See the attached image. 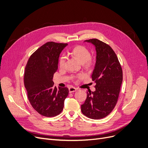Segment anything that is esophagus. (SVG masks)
I'll list each match as a JSON object with an SVG mask.
<instances>
[{
	"label": "esophagus",
	"mask_w": 148,
	"mask_h": 148,
	"mask_svg": "<svg viewBox=\"0 0 148 148\" xmlns=\"http://www.w3.org/2000/svg\"><path fill=\"white\" fill-rule=\"evenodd\" d=\"M69 93H72V92H74L76 91V88L74 87L71 86L69 88Z\"/></svg>",
	"instance_id": "esophagus-1"
}]
</instances>
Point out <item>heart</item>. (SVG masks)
I'll use <instances>...</instances> for the list:
<instances>
[{
	"label": "heart",
	"mask_w": 148,
	"mask_h": 148,
	"mask_svg": "<svg viewBox=\"0 0 148 148\" xmlns=\"http://www.w3.org/2000/svg\"><path fill=\"white\" fill-rule=\"evenodd\" d=\"M70 53L77 58L81 63H84V66L86 67H90L93 66L94 60L90 56V51L85 46L81 45L75 46L71 50ZM65 61H66V58L64 55L61 56L60 59H59V66L61 68L64 66ZM82 76H83V74L81 73L77 76H73V78H81Z\"/></svg>",
	"instance_id": "b5f03b06"
}]
</instances>
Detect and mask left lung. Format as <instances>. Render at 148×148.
Segmentation results:
<instances>
[{"mask_svg":"<svg viewBox=\"0 0 148 148\" xmlns=\"http://www.w3.org/2000/svg\"><path fill=\"white\" fill-rule=\"evenodd\" d=\"M95 46L96 64L92 75L95 91L87 93L81 112L90 119L107 116L115 108L123 81V71L115 53L107 44L97 39L86 40Z\"/></svg>","mask_w":148,"mask_h":148,"instance_id":"1","label":"left lung"}]
</instances>
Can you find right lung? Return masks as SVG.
Instances as JSON below:
<instances>
[{"instance_id":"right-lung-1","label":"right lung","mask_w":148,"mask_h":148,"mask_svg":"<svg viewBox=\"0 0 148 148\" xmlns=\"http://www.w3.org/2000/svg\"><path fill=\"white\" fill-rule=\"evenodd\" d=\"M67 44L48 42L28 59L24 73V85L33 109L47 117L55 116L62 111L67 87L57 88L53 81L58 68V60Z\"/></svg>"}]
</instances>
